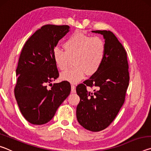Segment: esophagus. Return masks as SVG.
Here are the masks:
<instances>
[{"instance_id": "1", "label": "esophagus", "mask_w": 151, "mask_h": 151, "mask_svg": "<svg viewBox=\"0 0 151 151\" xmlns=\"http://www.w3.org/2000/svg\"><path fill=\"white\" fill-rule=\"evenodd\" d=\"M71 93H76V86L75 85H73V84L71 85Z\"/></svg>"}]
</instances>
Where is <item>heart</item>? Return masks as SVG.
<instances>
[{
    "label": "heart",
    "instance_id": "b5f03b06",
    "mask_svg": "<svg viewBox=\"0 0 151 151\" xmlns=\"http://www.w3.org/2000/svg\"><path fill=\"white\" fill-rule=\"evenodd\" d=\"M65 50L56 47L52 58L60 70L65 71L73 59L74 67L63 73V79L77 83L86 75H92L100 68L104 59L106 46L99 37H92L81 31H76L68 37L63 45Z\"/></svg>",
    "mask_w": 151,
    "mask_h": 151
}]
</instances>
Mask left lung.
I'll return each instance as SVG.
<instances>
[{"label": "left lung", "instance_id": "left-lung-1", "mask_svg": "<svg viewBox=\"0 0 151 151\" xmlns=\"http://www.w3.org/2000/svg\"><path fill=\"white\" fill-rule=\"evenodd\" d=\"M105 39L106 53L100 68L90 78L76 88L80 97L76 118L88 131L105 129L114 121L124 104L129 84L127 51L113 33L109 30H94ZM87 86L95 87L94 92Z\"/></svg>", "mask_w": 151, "mask_h": 151}]
</instances>
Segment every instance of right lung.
I'll use <instances>...</instances> for the list:
<instances>
[{
	"instance_id": "right-lung-1",
	"label": "right lung",
	"mask_w": 151,
	"mask_h": 151,
	"mask_svg": "<svg viewBox=\"0 0 151 151\" xmlns=\"http://www.w3.org/2000/svg\"><path fill=\"white\" fill-rule=\"evenodd\" d=\"M68 29V25H44L22 48L16 70L14 96L22 114L30 123L40 125L49 122L70 93L68 81L50 84L59 76L53 50Z\"/></svg>"
}]
</instances>
